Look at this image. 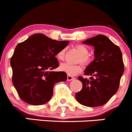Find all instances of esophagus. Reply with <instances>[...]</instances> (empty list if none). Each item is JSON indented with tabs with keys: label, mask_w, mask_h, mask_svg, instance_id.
<instances>
[{
	"label": "esophagus",
	"mask_w": 132,
	"mask_h": 132,
	"mask_svg": "<svg viewBox=\"0 0 132 132\" xmlns=\"http://www.w3.org/2000/svg\"><path fill=\"white\" fill-rule=\"evenodd\" d=\"M74 79H75V78L72 77V76H71V75H67V80H68V81H71V80H74Z\"/></svg>",
	"instance_id": "esophagus-1"
}]
</instances>
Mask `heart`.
Masks as SVG:
<instances>
[{"instance_id":"1","label":"heart","mask_w":132,"mask_h":132,"mask_svg":"<svg viewBox=\"0 0 132 132\" xmlns=\"http://www.w3.org/2000/svg\"><path fill=\"white\" fill-rule=\"evenodd\" d=\"M76 48L81 54L80 61H81V62L83 63L84 64L89 63L90 61H91V59H90L89 56H88L89 51V49L87 46L83 45H78L76 46ZM65 50H61L57 54L56 57L58 60H63L65 57ZM60 69L61 71L65 72L68 75L74 76V75L81 72L82 68H81V65H80V64L72 65V64L67 63H61L60 65Z\"/></svg>"}]
</instances>
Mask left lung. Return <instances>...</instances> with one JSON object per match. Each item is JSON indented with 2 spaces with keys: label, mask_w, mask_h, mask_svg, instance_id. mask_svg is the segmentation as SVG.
I'll return each mask as SVG.
<instances>
[{
  "label": "left lung",
  "mask_w": 132,
  "mask_h": 132,
  "mask_svg": "<svg viewBox=\"0 0 132 132\" xmlns=\"http://www.w3.org/2000/svg\"><path fill=\"white\" fill-rule=\"evenodd\" d=\"M83 43L94 46L95 60L84 71V75L91 76L90 80L79 76L82 89L75 95L80 104L88 107L105 104L119 89L123 75L124 63L119 46L106 36L99 34L87 39Z\"/></svg>",
  "instance_id": "1"
}]
</instances>
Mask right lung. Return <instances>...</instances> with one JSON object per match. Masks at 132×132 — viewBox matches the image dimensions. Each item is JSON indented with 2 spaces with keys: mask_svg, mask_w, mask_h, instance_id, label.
<instances>
[{
  "mask_svg": "<svg viewBox=\"0 0 132 132\" xmlns=\"http://www.w3.org/2000/svg\"><path fill=\"white\" fill-rule=\"evenodd\" d=\"M69 43L35 34L16 46L10 60L12 82L23 101L34 106L46 104L53 95L54 84L67 80L65 72L50 71L59 67L55 56Z\"/></svg>",
  "mask_w": 132,
  "mask_h": 132,
  "instance_id": "1",
  "label": "right lung"
}]
</instances>
